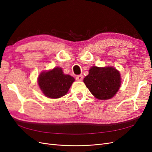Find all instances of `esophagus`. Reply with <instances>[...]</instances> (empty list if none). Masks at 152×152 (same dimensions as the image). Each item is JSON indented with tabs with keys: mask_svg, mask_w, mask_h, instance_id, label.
I'll return each mask as SVG.
<instances>
[{
	"mask_svg": "<svg viewBox=\"0 0 152 152\" xmlns=\"http://www.w3.org/2000/svg\"><path fill=\"white\" fill-rule=\"evenodd\" d=\"M82 79H83V76L82 75H77L76 77V80L77 81H82Z\"/></svg>",
	"mask_w": 152,
	"mask_h": 152,
	"instance_id": "obj_1",
	"label": "esophagus"
}]
</instances>
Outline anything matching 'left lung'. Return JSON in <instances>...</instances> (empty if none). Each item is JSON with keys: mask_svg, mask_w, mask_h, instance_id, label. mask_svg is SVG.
Segmentation results:
<instances>
[{"mask_svg": "<svg viewBox=\"0 0 152 152\" xmlns=\"http://www.w3.org/2000/svg\"><path fill=\"white\" fill-rule=\"evenodd\" d=\"M86 87L95 98L106 100L113 98L121 85V73L112 66H92L84 79Z\"/></svg>", "mask_w": 152, "mask_h": 152, "instance_id": "obj_1", "label": "left lung"}]
</instances>
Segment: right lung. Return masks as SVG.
I'll use <instances>...</instances> for the list:
<instances>
[{"mask_svg":"<svg viewBox=\"0 0 152 152\" xmlns=\"http://www.w3.org/2000/svg\"><path fill=\"white\" fill-rule=\"evenodd\" d=\"M75 79L70 75L64 74L61 68L40 73L38 84L43 94L49 98H59L65 96Z\"/></svg>","mask_w":152,"mask_h":152,"instance_id":"obj_1","label":"right lung"}]
</instances>
